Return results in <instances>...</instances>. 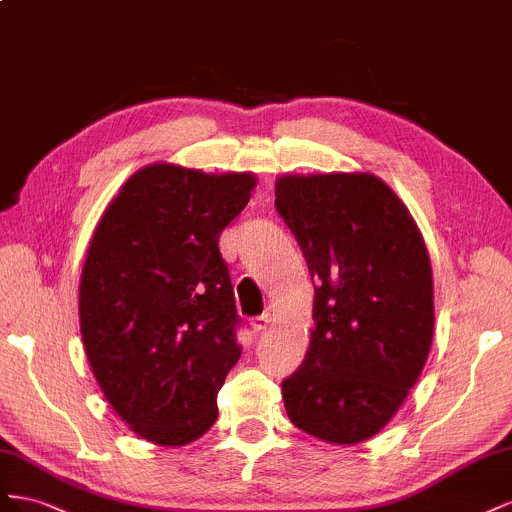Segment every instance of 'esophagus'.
Returning <instances> with one entry per match:
<instances>
[{"instance_id": "1", "label": "esophagus", "mask_w": 512, "mask_h": 512, "mask_svg": "<svg viewBox=\"0 0 512 512\" xmlns=\"http://www.w3.org/2000/svg\"><path fill=\"white\" fill-rule=\"evenodd\" d=\"M270 321H272L270 313H264V315H259V317H255V319L251 321V328H253L255 332H264V330L270 326Z\"/></svg>"}]
</instances>
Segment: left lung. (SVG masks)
Segmentation results:
<instances>
[{
    "instance_id": "obj_1",
    "label": "left lung",
    "mask_w": 512,
    "mask_h": 512,
    "mask_svg": "<svg viewBox=\"0 0 512 512\" xmlns=\"http://www.w3.org/2000/svg\"><path fill=\"white\" fill-rule=\"evenodd\" d=\"M276 210L315 281L309 352L283 382L287 416L324 442H364L397 414L429 356L425 240L371 173L281 175Z\"/></svg>"
}]
</instances>
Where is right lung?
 <instances>
[{"instance_id": "obj_1", "label": "right lung", "mask_w": 512, "mask_h": 512, "mask_svg": "<svg viewBox=\"0 0 512 512\" xmlns=\"http://www.w3.org/2000/svg\"><path fill=\"white\" fill-rule=\"evenodd\" d=\"M255 184L253 173L148 165L94 231L79 287L81 337L109 405L143 440L191 444L218 416L216 394L242 354L218 236Z\"/></svg>"}]
</instances>
